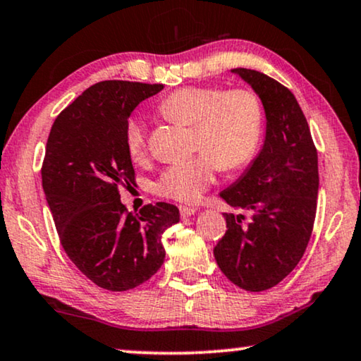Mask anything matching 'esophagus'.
<instances>
[{"label": "esophagus", "instance_id": "34e87169", "mask_svg": "<svg viewBox=\"0 0 361 361\" xmlns=\"http://www.w3.org/2000/svg\"><path fill=\"white\" fill-rule=\"evenodd\" d=\"M180 216L181 218H188V216L195 214L196 211H198V208H195V206H180Z\"/></svg>", "mask_w": 361, "mask_h": 361}]
</instances>
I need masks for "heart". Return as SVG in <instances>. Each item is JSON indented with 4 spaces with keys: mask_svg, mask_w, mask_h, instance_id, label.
Wrapping results in <instances>:
<instances>
[{
    "mask_svg": "<svg viewBox=\"0 0 361 361\" xmlns=\"http://www.w3.org/2000/svg\"><path fill=\"white\" fill-rule=\"evenodd\" d=\"M163 117L193 125V148L186 161L168 165L153 183L166 200L195 203L213 185L216 170L231 171L246 165L262 135L264 109L251 89L183 87L158 102ZM123 143L133 161L147 157L148 133L142 118L130 117L123 127Z\"/></svg>",
    "mask_w": 361,
    "mask_h": 361,
    "instance_id": "obj_1",
    "label": "heart"
}]
</instances>
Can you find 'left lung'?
<instances>
[{
	"label": "left lung",
	"mask_w": 361,
	"mask_h": 361,
	"mask_svg": "<svg viewBox=\"0 0 361 361\" xmlns=\"http://www.w3.org/2000/svg\"><path fill=\"white\" fill-rule=\"evenodd\" d=\"M266 110V140L252 165L219 196L239 214L224 213L226 233L214 259L233 284L249 292L277 286L294 271L310 241L319 195V158L309 123L286 85L238 67Z\"/></svg>",
	"instance_id": "left-lung-1"
}]
</instances>
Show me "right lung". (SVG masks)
I'll use <instances>...</instances> for the list:
<instances>
[{
    "instance_id": "obj_1",
    "label": "right lung",
    "mask_w": 361,
    "mask_h": 361,
    "mask_svg": "<svg viewBox=\"0 0 361 361\" xmlns=\"http://www.w3.org/2000/svg\"><path fill=\"white\" fill-rule=\"evenodd\" d=\"M163 84L102 80L67 105L52 123L41 176L67 257L105 290L148 281L165 261L163 233L176 224L175 204H147L130 213L118 186L135 181L123 127L142 100Z\"/></svg>"
}]
</instances>
